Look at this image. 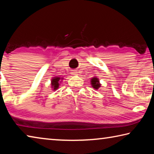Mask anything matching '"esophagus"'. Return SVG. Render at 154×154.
I'll use <instances>...</instances> for the list:
<instances>
[{"instance_id":"esophagus-1","label":"esophagus","mask_w":154,"mask_h":154,"mask_svg":"<svg viewBox=\"0 0 154 154\" xmlns=\"http://www.w3.org/2000/svg\"><path fill=\"white\" fill-rule=\"evenodd\" d=\"M71 74L73 75H77V72H76L75 71H72L71 72Z\"/></svg>"}]
</instances>
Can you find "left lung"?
<instances>
[{
	"instance_id": "1",
	"label": "left lung",
	"mask_w": 154,
	"mask_h": 154,
	"mask_svg": "<svg viewBox=\"0 0 154 154\" xmlns=\"http://www.w3.org/2000/svg\"><path fill=\"white\" fill-rule=\"evenodd\" d=\"M90 83L91 85L93 88L95 90H98L99 88L101 87V84L100 83V81H99L98 78L97 77H94L90 79Z\"/></svg>"
}]
</instances>
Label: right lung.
I'll use <instances>...</instances> for the list:
<instances>
[{"label": "right lung", "instance_id": "add662e5", "mask_svg": "<svg viewBox=\"0 0 154 154\" xmlns=\"http://www.w3.org/2000/svg\"><path fill=\"white\" fill-rule=\"evenodd\" d=\"M62 80H63V77H54L53 79H51V89L54 91H55L56 90H58V88H59V85H60V83L62 82Z\"/></svg>", "mask_w": 154, "mask_h": 154}]
</instances>
